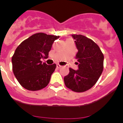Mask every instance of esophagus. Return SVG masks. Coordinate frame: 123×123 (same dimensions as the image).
<instances>
[{
  "mask_svg": "<svg viewBox=\"0 0 123 123\" xmlns=\"http://www.w3.org/2000/svg\"><path fill=\"white\" fill-rule=\"evenodd\" d=\"M61 67H62V66H61V65H58V64H57V65H56V68H61Z\"/></svg>",
  "mask_w": 123,
  "mask_h": 123,
  "instance_id": "esophagus-1",
  "label": "esophagus"
}]
</instances>
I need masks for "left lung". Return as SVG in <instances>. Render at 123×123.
I'll return each instance as SVG.
<instances>
[{
  "mask_svg": "<svg viewBox=\"0 0 123 123\" xmlns=\"http://www.w3.org/2000/svg\"><path fill=\"white\" fill-rule=\"evenodd\" d=\"M78 52L76 55L78 69L69 68L64 77L65 86L76 92L90 89L99 79L104 69V56L99 47L82 35L72 34Z\"/></svg>",
  "mask_w": 123,
  "mask_h": 123,
  "instance_id": "left-lung-1",
  "label": "left lung"
}]
</instances>
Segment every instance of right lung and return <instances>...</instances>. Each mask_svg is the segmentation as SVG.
I'll return each instance as SVG.
<instances>
[{"label": "right lung", "instance_id": "1", "mask_svg": "<svg viewBox=\"0 0 123 123\" xmlns=\"http://www.w3.org/2000/svg\"><path fill=\"white\" fill-rule=\"evenodd\" d=\"M59 36L43 32L33 34L23 41L15 50L12 58L14 75L19 83L29 91H38L49 83L56 65L42 63L47 58L54 41Z\"/></svg>", "mask_w": 123, "mask_h": 123}]
</instances>
